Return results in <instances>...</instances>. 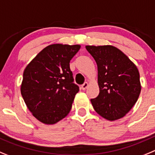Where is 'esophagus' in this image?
Here are the masks:
<instances>
[{
  "label": "esophagus",
  "mask_w": 155,
  "mask_h": 155,
  "mask_svg": "<svg viewBox=\"0 0 155 155\" xmlns=\"http://www.w3.org/2000/svg\"><path fill=\"white\" fill-rule=\"evenodd\" d=\"M88 86H89V84H88V83H83V85H82L81 88H82V90H86V88H87Z\"/></svg>",
  "instance_id": "1"
}]
</instances>
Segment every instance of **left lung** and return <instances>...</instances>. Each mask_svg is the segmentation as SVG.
Segmentation results:
<instances>
[{"label":"left lung","instance_id":"obj_1","mask_svg":"<svg viewBox=\"0 0 155 155\" xmlns=\"http://www.w3.org/2000/svg\"><path fill=\"white\" fill-rule=\"evenodd\" d=\"M97 64L100 93L92 99L95 111L114 121L124 117L134 106L141 90L136 65L113 45H86Z\"/></svg>","mask_w":155,"mask_h":155}]
</instances>
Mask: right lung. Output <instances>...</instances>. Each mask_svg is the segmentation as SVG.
<instances>
[{"mask_svg":"<svg viewBox=\"0 0 155 155\" xmlns=\"http://www.w3.org/2000/svg\"><path fill=\"white\" fill-rule=\"evenodd\" d=\"M80 47V45H50L24 70L21 96L32 115L45 124H55L71 110L79 89L72 83L69 62Z\"/></svg>","mask_w":155,"mask_h":155,"instance_id":"1","label":"right lung"}]
</instances>
